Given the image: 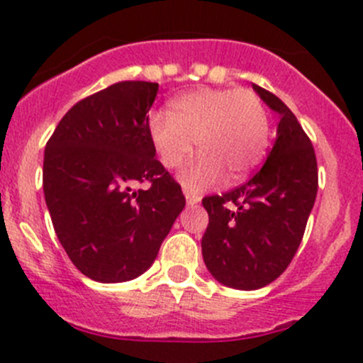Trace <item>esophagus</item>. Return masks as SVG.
<instances>
[{
    "mask_svg": "<svg viewBox=\"0 0 363 363\" xmlns=\"http://www.w3.org/2000/svg\"><path fill=\"white\" fill-rule=\"evenodd\" d=\"M184 195H186V202H188V206H195L201 202V197H199L197 193L189 191V189H184Z\"/></svg>",
    "mask_w": 363,
    "mask_h": 363,
    "instance_id": "obj_1",
    "label": "esophagus"
}]
</instances>
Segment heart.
Segmentation results:
<instances>
[{"label": "heart", "mask_w": 363, "mask_h": 363, "mask_svg": "<svg viewBox=\"0 0 363 363\" xmlns=\"http://www.w3.org/2000/svg\"><path fill=\"white\" fill-rule=\"evenodd\" d=\"M148 135L164 168H177L197 143L201 157L182 172L189 188L247 177L269 147V113L250 89H204L170 101V113L148 116Z\"/></svg>", "instance_id": "obj_1"}]
</instances>
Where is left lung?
<instances>
[{
	"mask_svg": "<svg viewBox=\"0 0 363 363\" xmlns=\"http://www.w3.org/2000/svg\"><path fill=\"white\" fill-rule=\"evenodd\" d=\"M252 87L279 113L272 150L249 181L202 199L209 215L202 236L206 267L216 281L240 290L262 289L286 270L319 188L313 145L297 118L276 94Z\"/></svg>",
	"mask_w": 363,
	"mask_h": 363,
	"instance_id": "left-lung-1",
	"label": "left lung"
}]
</instances>
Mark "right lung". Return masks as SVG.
Instances as JSON below:
<instances>
[{"instance_id": "right-lung-1", "label": "right lung", "mask_w": 363, "mask_h": 363, "mask_svg": "<svg viewBox=\"0 0 363 363\" xmlns=\"http://www.w3.org/2000/svg\"><path fill=\"white\" fill-rule=\"evenodd\" d=\"M157 91L155 82L125 80L86 96L44 150V199L57 238L73 265L100 283L143 274L186 204L148 135Z\"/></svg>"}]
</instances>
